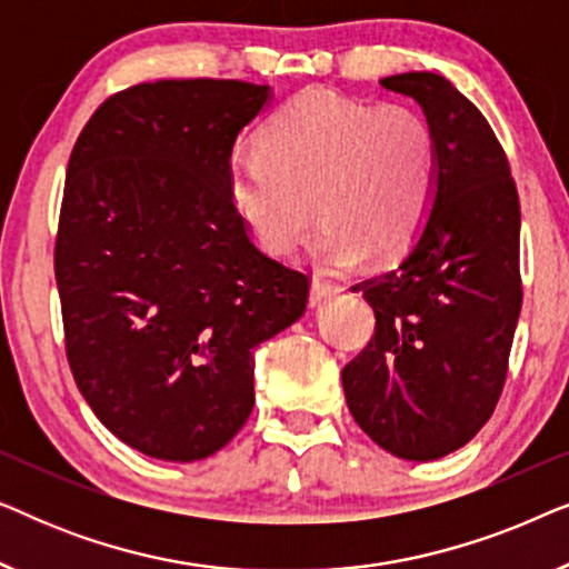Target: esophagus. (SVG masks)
Wrapping results in <instances>:
<instances>
[{"label": "esophagus", "instance_id": "esophagus-1", "mask_svg": "<svg viewBox=\"0 0 569 569\" xmlns=\"http://www.w3.org/2000/svg\"><path fill=\"white\" fill-rule=\"evenodd\" d=\"M337 292H341V287L339 284H333V282H329V279H321V277H316L313 279V284H310V302H321V300H326V298H331V295H337Z\"/></svg>", "mask_w": 569, "mask_h": 569}]
</instances>
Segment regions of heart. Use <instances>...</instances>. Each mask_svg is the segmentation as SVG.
<instances>
[{
	"instance_id": "heart-1",
	"label": "heart",
	"mask_w": 569,
	"mask_h": 569,
	"mask_svg": "<svg viewBox=\"0 0 569 569\" xmlns=\"http://www.w3.org/2000/svg\"><path fill=\"white\" fill-rule=\"evenodd\" d=\"M230 199L256 243L292 256L318 228L310 256L349 269L407 251L438 189V139L422 113L368 106L333 90L295 96L261 129L259 147L230 158Z\"/></svg>"
}]
</instances>
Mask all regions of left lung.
<instances>
[{"label":"left lung","mask_w":569,"mask_h":569,"mask_svg":"<svg viewBox=\"0 0 569 569\" xmlns=\"http://www.w3.org/2000/svg\"><path fill=\"white\" fill-rule=\"evenodd\" d=\"M415 98L438 139V189L422 232L386 274L352 292L376 337L341 370L355 422L388 453L435 461L497 407L520 316V207L492 127L446 77L380 80Z\"/></svg>","instance_id":"left-lung-1"}]
</instances>
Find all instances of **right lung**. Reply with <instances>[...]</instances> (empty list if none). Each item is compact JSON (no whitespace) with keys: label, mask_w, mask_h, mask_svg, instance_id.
Returning <instances> with one entry per match:
<instances>
[{"label":"right lung","mask_w":569,"mask_h":569,"mask_svg":"<svg viewBox=\"0 0 569 569\" xmlns=\"http://www.w3.org/2000/svg\"><path fill=\"white\" fill-rule=\"evenodd\" d=\"M269 84L158 80L116 92L67 168L57 287L77 388L116 438L199 461L253 409V349L306 313L308 277L253 246L230 154Z\"/></svg>","instance_id":"obj_1"}]
</instances>
